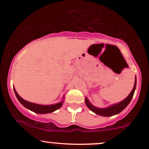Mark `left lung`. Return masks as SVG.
I'll use <instances>...</instances> for the list:
<instances>
[{
  "instance_id": "obj_1",
  "label": "left lung",
  "mask_w": 149,
  "mask_h": 149,
  "mask_svg": "<svg viewBox=\"0 0 149 149\" xmlns=\"http://www.w3.org/2000/svg\"><path fill=\"white\" fill-rule=\"evenodd\" d=\"M136 85H137V77H136L135 76V81H134L133 88H132L130 93L127 95V97H125L123 100L120 101V102L118 103H115V104H111V105L107 107L99 108L93 105L91 102L90 101H89V100L87 98V97H85V103L86 104V106L88 107V109H90L91 111H92L93 112L96 113V114L100 115V116H114V115H116L118 114V113H119L120 112H121V111L128 105L129 103L130 102L131 100L132 99V97H133L134 91H135Z\"/></svg>"
}]
</instances>
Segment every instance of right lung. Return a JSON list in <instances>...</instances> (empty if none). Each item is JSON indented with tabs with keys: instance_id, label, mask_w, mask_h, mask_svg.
Listing matches in <instances>:
<instances>
[{
	"instance_id": "1",
	"label": "right lung",
	"mask_w": 149,
	"mask_h": 149,
	"mask_svg": "<svg viewBox=\"0 0 149 149\" xmlns=\"http://www.w3.org/2000/svg\"><path fill=\"white\" fill-rule=\"evenodd\" d=\"M14 91H15L16 97H17V99H18L19 102H20L23 106L25 107L26 109L33 111V112L37 113H40V114L54 112V111H55L56 110L60 109L64 102L65 95L63 96V100L61 101V102L56 103V104H36V103L29 102V101L25 100L24 99H23L22 97H21L18 93H17V91H16L15 87H14Z\"/></svg>"
}]
</instances>
